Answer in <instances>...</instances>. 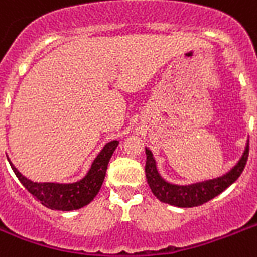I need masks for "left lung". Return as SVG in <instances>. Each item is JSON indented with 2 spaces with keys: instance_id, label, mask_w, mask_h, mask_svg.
I'll use <instances>...</instances> for the list:
<instances>
[{
  "instance_id": "1",
  "label": "left lung",
  "mask_w": 257,
  "mask_h": 257,
  "mask_svg": "<svg viewBox=\"0 0 257 257\" xmlns=\"http://www.w3.org/2000/svg\"><path fill=\"white\" fill-rule=\"evenodd\" d=\"M147 162H146V178L151 191L154 193L156 198L164 203L172 205L176 207H194L199 206L210 201L224 190H226L233 182L237 181V178L241 175V172L245 168L248 155H249V144H246L245 151L242 154L241 159L238 163L225 175L210 179V181L199 182L189 186L171 185L166 182L159 175L156 163L150 150L146 148Z\"/></svg>"
}]
</instances>
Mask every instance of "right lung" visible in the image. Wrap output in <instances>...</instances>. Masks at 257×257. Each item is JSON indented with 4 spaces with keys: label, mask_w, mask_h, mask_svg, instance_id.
Wrapping results in <instances>:
<instances>
[{
    "label": "right lung",
    "mask_w": 257,
    "mask_h": 257,
    "mask_svg": "<svg viewBox=\"0 0 257 257\" xmlns=\"http://www.w3.org/2000/svg\"><path fill=\"white\" fill-rule=\"evenodd\" d=\"M118 146V142L107 143L103 150L99 152L93 166L90 168L89 174L76 183L62 185V183H36L27 179L20 174L13 164L11 163L12 170L15 171L16 176L19 178L21 185L32 194L39 202L44 205L51 210L70 211L81 209L86 206L97 195L106 175L107 164L111 155Z\"/></svg>",
    "instance_id": "right-lung-1"
}]
</instances>
